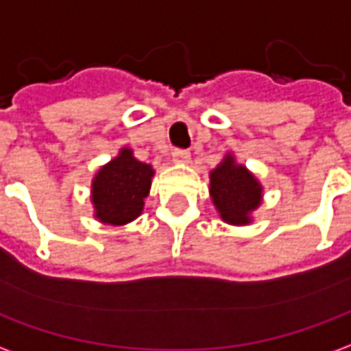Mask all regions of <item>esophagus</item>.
<instances>
[{
    "instance_id": "obj_1",
    "label": "esophagus",
    "mask_w": 351,
    "mask_h": 351,
    "mask_svg": "<svg viewBox=\"0 0 351 351\" xmlns=\"http://www.w3.org/2000/svg\"><path fill=\"white\" fill-rule=\"evenodd\" d=\"M191 158V154L188 150H175L173 152V161L175 163H188Z\"/></svg>"
}]
</instances>
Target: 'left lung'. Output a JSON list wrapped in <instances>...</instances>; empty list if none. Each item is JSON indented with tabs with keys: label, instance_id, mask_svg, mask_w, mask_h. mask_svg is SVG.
<instances>
[{
	"label": "left lung",
	"instance_id": "1",
	"mask_svg": "<svg viewBox=\"0 0 351 351\" xmlns=\"http://www.w3.org/2000/svg\"><path fill=\"white\" fill-rule=\"evenodd\" d=\"M210 197L220 218L231 226L252 223V213L263 201V186L248 169L226 154L220 165L210 171Z\"/></svg>",
	"mask_w": 351,
	"mask_h": 351
}]
</instances>
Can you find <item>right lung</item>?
Instances as JSON below:
<instances>
[{"label":"right lung","mask_w":351,"mask_h":351,"mask_svg":"<svg viewBox=\"0 0 351 351\" xmlns=\"http://www.w3.org/2000/svg\"><path fill=\"white\" fill-rule=\"evenodd\" d=\"M154 169L138 161L123 146L116 158L105 163L92 180L93 218L107 226H125L143 214L150 193Z\"/></svg>","instance_id":"right-lung-1"}]
</instances>
